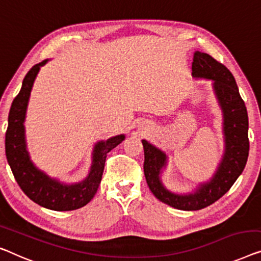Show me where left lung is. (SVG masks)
<instances>
[{"instance_id":"obj_1","label":"left lung","mask_w":261,"mask_h":261,"mask_svg":"<svg viewBox=\"0 0 261 261\" xmlns=\"http://www.w3.org/2000/svg\"><path fill=\"white\" fill-rule=\"evenodd\" d=\"M192 76L196 80L212 81L214 96L222 113L225 148L212 177L199 182L192 192H172L161 180L162 172L167 167L168 155L153 143L142 140L143 172L149 190L160 201L181 211L205 208L220 199L243 173L250 150L247 109L231 71L212 56L196 50L192 63Z\"/></svg>"}]
</instances>
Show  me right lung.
<instances>
[{
	"label": "right lung",
	"instance_id": "obj_1",
	"mask_svg": "<svg viewBox=\"0 0 261 261\" xmlns=\"http://www.w3.org/2000/svg\"><path fill=\"white\" fill-rule=\"evenodd\" d=\"M48 61L47 59L32 67L23 79L20 93L11 103L6 133V156L15 180L29 199L48 210L74 211L86 206L94 198L102 179L107 154L126 137L120 134L96 142L93 148L88 174L79 182H62L41 171L30 159L24 121L34 82L41 67Z\"/></svg>",
	"mask_w": 261,
	"mask_h": 261
}]
</instances>
